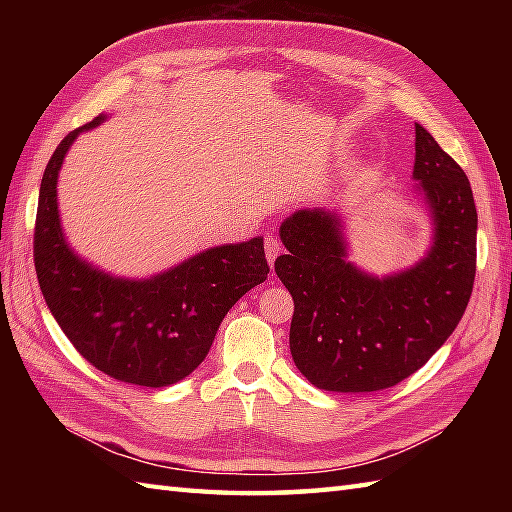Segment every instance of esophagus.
I'll return each mask as SVG.
<instances>
[{"label": "esophagus", "instance_id": "1", "mask_svg": "<svg viewBox=\"0 0 512 512\" xmlns=\"http://www.w3.org/2000/svg\"><path fill=\"white\" fill-rule=\"evenodd\" d=\"M264 248H266V259H268V264L273 266V264H275V259H277V255H279V250H281L279 239H277L275 235H266V239H264Z\"/></svg>", "mask_w": 512, "mask_h": 512}]
</instances>
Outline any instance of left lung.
Here are the masks:
<instances>
[{
    "label": "left lung",
    "instance_id": "left-lung-1",
    "mask_svg": "<svg viewBox=\"0 0 512 512\" xmlns=\"http://www.w3.org/2000/svg\"><path fill=\"white\" fill-rule=\"evenodd\" d=\"M413 189L431 215L420 262L385 277L350 262L343 217L301 209L279 237L288 255L275 273L295 301L290 354L314 387L361 394L398 385L436 354L469 306L477 211L469 178L427 129L416 125Z\"/></svg>",
    "mask_w": 512,
    "mask_h": 512
}]
</instances>
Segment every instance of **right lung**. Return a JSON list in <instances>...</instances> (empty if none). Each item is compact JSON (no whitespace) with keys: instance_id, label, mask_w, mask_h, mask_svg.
<instances>
[{"instance_id":"1","label":"right lung","mask_w":512,"mask_h":512,"mask_svg":"<svg viewBox=\"0 0 512 512\" xmlns=\"http://www.w3.org/2000/svg\"><path fill=\"white\" fill-rule=\"evenodd\" d=\"M105 118L65 136L43 171L37 279L52 317L85 361L121 383L169 387L204 361L226 312L266 281L264 237L206 248L145 279L116 277L83 259L65 239L57 182L76 136Z\"/></svg>"}]
</instances>
